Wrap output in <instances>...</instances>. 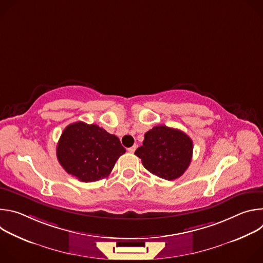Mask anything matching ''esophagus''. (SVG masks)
Here are the masks:
<instances>
[{"instance_id":"esophagus-1","label":"esophagus","mask_w":263,"mask_h":263,"mask_svg":"<svg viewBox=\"0 0 263 263\" xmlns=\"http://www.w3.org/2000/svg\"><path fill=\"white\" fill-rule=\"evenodd\" d=\"M136 147H137V145H136V144H134L133 146H131V147H129V148H128V151H129L130 153H134V152H135V149H136Z\"/></svg>"}]
</instances>
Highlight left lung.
<instances>
[{"label": "left lung", "instance_id": "8db88e82", "mask_svg": "<svg viewBox=\"0 0 263 263\" xmlns=\"http://www.w3.org/2000/svg\"><path fill=\"white\" fill-rule=\"evenodd\" d=\"M194 143L184 132L166 126H156L144 134L135 155L153 175L165 180L181 177L190 166Z\"/></svg>", "mask_w": 263, "mask_h": 263}]
</instances>
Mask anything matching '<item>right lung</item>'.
Masks as SVG:
<instances>
[{
    "label": "right lung",
    "mask_w": 263,
    "mask_h": 263,
    "mask_svg": "<svg viewBox=\"0 0 263 263\" xmlns=\"http://www.w3.org/2000/svg\"><path fill=\"white\" fill-rule=\"evenodd\" d=\"M126 148L120 139L98 125H68L57 144V159L65 172L82 182L106 178Z\"/></svg>",
    "instance_id": "right-lung-1"
}]
</instances>
